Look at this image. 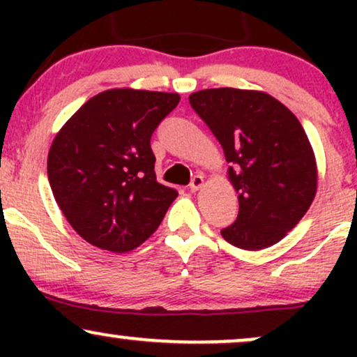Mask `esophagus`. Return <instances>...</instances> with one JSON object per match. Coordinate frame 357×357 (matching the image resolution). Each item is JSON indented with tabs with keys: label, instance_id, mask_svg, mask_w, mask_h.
Segmentation results:
<instances>
[{
	"label": "esophagus",
	"instance_id": "esophagus-1",
	"mask_svg": "<svg viewBox=\"0 0 357 357\" xmlns=\"http://www.w3.org/2000/svg\"><path fill=\"white\" fill-rule=\"evenodd\" d=\"M203 183H204V179H203V176H202V174L192 176V179H191V183H190V190H191L192 192L198 191L199 188L203 186Z\"/></svg>",
	"mask_w": 357,
	"mask_h": 357
}]
</instances>
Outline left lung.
Wrapping results in <instances>:
<instances>
[{
  "mask_svg": "<svg viewBox=\"0 0 357 357\" xmlns=\"http://www.w3.org/2000/svg\"><path fill=\"white\" fill-rule=\"evenodd\" d=\"M190 104L223 147L238 192V216L221 236L243 250L275 245L302 220L317 191L304 127L284 104L258 90H199Z\"/></svg>",
  "mask_w": 357,
  "mask_h": 357,
  "instance_id": "8db88e82",
  "label": "left lung"
}]
</instances>
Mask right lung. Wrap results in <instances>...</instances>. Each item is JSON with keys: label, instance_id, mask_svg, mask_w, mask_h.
Returning <instances> with one entry per match:
<instances>
[{"label": "right lung", "instance_id": "1", "mask_svg": "<svg viewBox=\"0 0 357 357\" xmlns=\"http://www.w3.org/2000/svg\"><path fill=\"white\" fill-rule=\"evenodd\" d=\"M178 104V93L105 90L53 139L47 167L53 196L90 245L130 252L161 225L178 191L155 181L151 136Z\"/></svg>", "mask_w": 357, "mask_h": 357}]
</instances>
